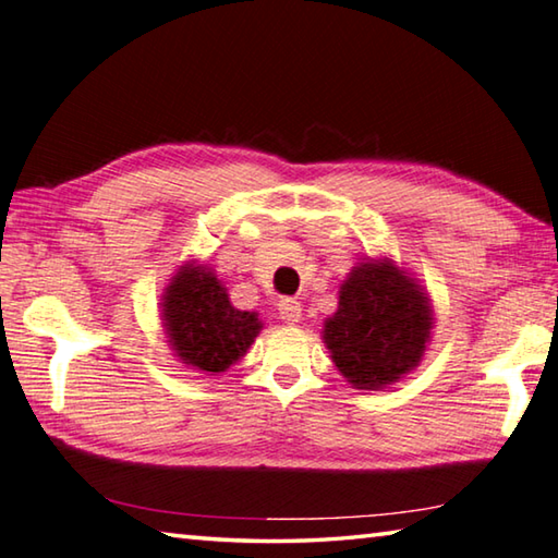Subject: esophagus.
<instances>
[{
    "instance_id": "34e87169",
    "label": "esophagus",
    "mask_w": 558,
    "mask_h": 558,
    "mask_svg": "<svg viewBox=\"0 0 558 558\" xmlns=\"http://www.w3.org/2000/svg\"><path fill=\"white\" fill-rule=\"evenodd\" d=\"M278 314L286 324H298L302 317V305L295 298H280L278 300Z\"/></svg>"
}]
</instances>
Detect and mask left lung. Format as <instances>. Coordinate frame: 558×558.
Segmentation results:
<instances>
[{
	"label": "left lung",
	"mask_w": 558,
	"mask_h": 558,
	"mask_svg": "<svg viewBox=\"0 0 558 558\" xmlns=\"http://www.w3.org/2000/svg\"><path fill=\"white\" fill-rule=\"evenodd\" d=\"M432 324L427 290L390 258H366L341 282L322 333L353 388L383 390L420 366Z\"/></svg>",
	"instance_id": "obj_1"
}]
</instances>
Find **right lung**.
Segmentation results:
<instances>
[{
    "mask_svg": "<svg viewBox=\"0 0 558 558\" xmlns=\"http://www.w3.org/2000/svg\"><path fill=\"white\" fill-rule=\"evenodd\" d=\"M160 317L170 349L185 366L209 376L225 373L246 356L263 322L256 312L236 310L229 292L202 263H185L168 282L160 302Z\"/></svg>",
    "mask_w": 558,
    "mask_h": 558,
    "instance_id": "add662e5",
    "label": "right lung"
}]
</instances>
